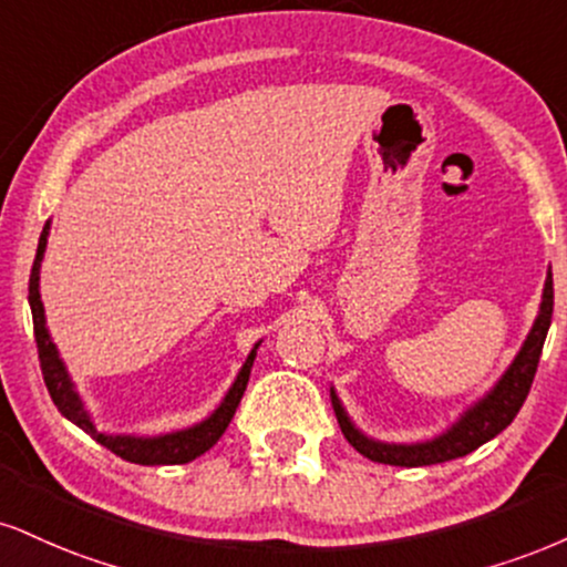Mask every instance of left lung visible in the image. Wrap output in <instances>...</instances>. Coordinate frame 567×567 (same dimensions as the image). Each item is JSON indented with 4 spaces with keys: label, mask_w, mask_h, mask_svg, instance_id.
<instances>
[{
    "label": "left lung",
    "mask_w": 567,
    "mask_h": 567,
    "mask_svg": "<svg viewBox=\"0 0 567 567\" xmlns=\"http://www.w3.org/2000/svg\"><path fill=\"white\" fill-rule=\"evenodd\" d=\"M551 306H555V288H551L549 269L534 327H530V332L525 336L520 351H517L515 359L509 361V367L504 370L502 378L496 380L478 401H473V404H470L443 433L433 435V439L427 441L414 443H388L372 439V435H367L357 422L351 420V414L346 412L336 388H330L332 409H336L340 431H343L351 446L357 449L359 454H364L367 460L395 467L439 465V462H449L456 460V456L475 452V449L494 439V435H499L504 427L515 420V414L520 412L525 395L530 391V383H534L544 340H547L551 324Z\"/></svg>",
    "instance_id": "1"
}]
</instances>
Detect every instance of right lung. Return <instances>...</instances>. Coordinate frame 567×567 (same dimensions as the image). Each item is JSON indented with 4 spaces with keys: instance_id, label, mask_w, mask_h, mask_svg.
<instances>
[{
    "instance_id": "obj_1",
    "label": "right lung",
    "mask_w": 567,
    "mask_h": 567,
    "mask_svg": "<svg viewBox=\"0 0 567 567\" xmlns=\"http://www.w3.org/2000/svg\"><path fill=\"white\" fill-rule=\"evenodd\" d=\"M47 237H50V221L44 224L42 237H39L37 258H33V269L29 279V303H31L33 336H37V349H39V361H42L44 383H47V391L52 395L54 406L60 409V414H63L65 420H71L73 425H79L84 433L92 435V439L102 443V446L111 449L113 454H118L121 460L134 462V465H184V462H193L195 456L206 454L208 449L221 439L224 431L229 427L231 417H235L237 406H240L245 385H248V378H250V367H254L256 351L258 346H261V340H258L254 351L248 353V359H245L240 372H237L235 383L229 385L227 393H224L221 404H218L206 420L195 422V425L189 427H182V431L161 433V435L102 433L100 427L94 425L84 399L79 395L76 383H73L71 374H68L65 361L60 359L58 346H54V340L50 336V327H47L42 292H39V271H42Z\"/></svg>"
}]
</instances>
